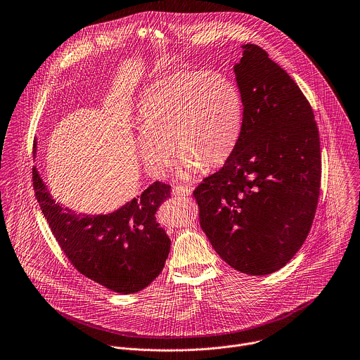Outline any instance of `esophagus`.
<instances>
[{
	"instance_id": "esophagus-1",
	"label": "esophagus",
	"mask_w": 360,
	"mask_h": 360,
	"mask_svg": "<svg viewBox=\"0 0 360 360\" xmlns=\"http://www.w3.org/2000/svg\"><path fill=\"white\" fill-rule=\"evenodd\" d=\"M193 188L191 186H174L172 195L174 196H189L192 193Z\"/></svg>"
}]
</instances>
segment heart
I'll return each mask as SVG.
<instances>
[{
    "mask_svg": "<svg viewBox=\"0 0 360 360\" xmlns=\"http://www.w3.org/2000/svg\"><path fill=\"white\" fill-rule=\"evenodd\" d=\"M238 86L216 71H176L150 85L139 105V157L148 174L162 176L181 155L178 176L219 167L234 151L243 130Z\"/></svg>",
    "mask_w": 360,
    "mask_h": 360,
    "instance_id": "heart-1",
    "label": "heart"
}]
</instances>
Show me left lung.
I'll list each match as a JSON object with an SVG mask.
<instances>
[{
	"instance_id": "left-lung-1",
	"label": "left lung",
	"mask_w": 360,
	"mask_h": 360,
	"mask_svg": "<svg viewBox=\"0 0 360 360\" xmlns=\"http://www.w3.org/2000/svg\"><path fill=\"white\" fill-rule=\"evenodd\" d=\"M234 65L244 102L240 140L193 196L200 227L231 268L252 276L283 268L311 229L321 181L313 109L290 75L257 44Z\"/></svg>"
}]
</instances>
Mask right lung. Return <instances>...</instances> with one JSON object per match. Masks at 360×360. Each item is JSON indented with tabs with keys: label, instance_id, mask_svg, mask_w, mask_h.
I'll return each mask as SVG.
<instances>
[{
	"label": "right lung",
	"instance_id": "add662e5",
	"mask_svg": "<svg viewBox=\"0 0 360 360\" xmlns=\"http://www.w3.org/2000/svg\"><path fill=\"white\" fill-rule=\"evenodd\" d=\"M37 141L33 157L36 158ZM33 188L50 230L79 274L120 295L137 293L162 271L171 240L157 210L171 186L153 182L140 196L108 214H85L61 206L33 167Z\"/></svg>",
	"mask_w": 360,
	"mask_h": 360
}]
</instances>
